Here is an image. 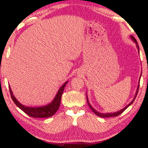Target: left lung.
<instances>
[{
	"label": "left lung",
	"instance_id": "8db88e82",
	"mask_svg": "<svg viewBox=\"0 0 148 148\" xmlns=\"http://www.w3.org/2000/svg\"><path fill=\"white\" fill-rule=\"evenodd\" d=\"M131 39H132L133 40V42H135V43L137 44V50H138V51H139V46H138V44H137V40H135V38L133 37V36H131ZM141 75H140V77H141ZM139 85H138V86H137V91H136V93H135V97H134V98H133V100L131 101V102L129 103V104L127 105V106H126L124 108H123L122 110H119V111H118V112H114V113H100V112H98V111H96V110H95V109L93 108V107L91 106V104H90V103H89V101H88V96H86V97H87V101H88V105H89V106H90V108H91V110H92L93 112H94V113H95V114H96L97 116H100V117H102V118H105V117H114V116H119V114H121V113L122 112H124V111L126 110V109L128 108V107L130 106V105H131L133 104V102H134V100H135V98H136V96H137V93H138V90H139ZM86 95H87V94H86Z\"/></svg>",
	"mask_w": 148,
	"mask_h": 148
}]
</instances>
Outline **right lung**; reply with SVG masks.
Returning <instances> with one entry per match:
<instances>
[{"label":"right lung","mask_w":148,"mask_h":148,"mask_svg":"<svg viewBox=\"0 0 148 148\" xmlns=\"http://www.w3.org/2000/svg\"><path fill=\"white\" fill-rule=\"evenodd\" d=\"M67 83L68 82H66L60 87L56 96L54 97V100L52 101V102L46 105V106L40 107H28L21 104V103L18 102L15 97L13 96L11 87H10V86H9V87L12 100L21 110H23L24 112L29 115V116L34 117V118H48V117L53 116L56 112V111L58 110L60 104V100H61L62 92H63L64 87H65Z\"/></svg>","instance_id":"1"}]
</instances>
